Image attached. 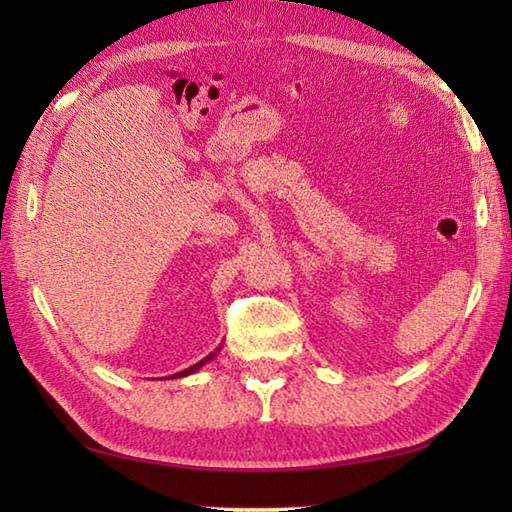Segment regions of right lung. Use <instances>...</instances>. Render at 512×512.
I'll list each match as a JSON object with an SVG mask.
<instances>
[{
    "label": "right lung",
    "mask_w": 512,
    "mask_h": 512,
    "mask_svg": "<svg viewBox=\"0 0 512 512\" xmlns=\"http://www.w3.org/2000/svg\"><path fill=\"white\" fill-rule=\"evenodd\" d=\"M222 350V347H217V350L215 352H211L209 356H206V358H202V361L200 363H195V365H191V367H187V369H182V372H178V374H173V376H169V378H184V376H189V374H195V372H198V369L202 367V365H206V363H209V361H213V358L217 356V352H220Z\"/></svg>",
    "instance_id": "obj_1"
}]
</instances>
